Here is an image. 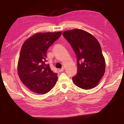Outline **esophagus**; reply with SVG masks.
<instances>
[{"label": "esophagus", "instance_id": "obj_1", "mask_svg": "<svg viewBox=\"0 0 124 124\" xmlns=\"http://www.w3.org/2000/svg\"><path fill=\"white\" fill-rule=\"evenodd\" d=\"M64 70V68H62V69H59V72H62V71H63Z\"/></svg>", "mask_w": 124, "mask_h": 124}]
</instances>
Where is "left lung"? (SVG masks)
<instances>
[{
  "mask_svg": "<svg viewBox=\"0 0 124 124\" xmlns=\"http://www.w3.org/2000/svg\"><path fill=\"white\" fill-rule=\"evenodd\" d=\"M62 35L77 56V73L72 78L74 85L85 90L95 87L106 70L105 59L99 42L90 33L78 29L64 31Z\"/></svg>",
  "mask_w": 124,
  "mask_h": 124,
  "instance_id": "8db88e82",
  "label": "left lung"
}]
</instances>
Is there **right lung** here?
Segmentation results:
<instances>
[{"instance_id":"right-lung-1","label":"right lung","mask_w":124,"mask_h":124,"mask_svg":"<svg viewBox=\"0 0 124 124\" xmlns=\"http://www.w3.org/2000/svg\"><path fill=\"white\" fill-rule=\"evenodd\" d=\"M62 32L34 34L24 42L20 51L17 72L20 80L26 87L38 94L49 92L57 80V73L46 65L47 51Z\"/></svg>"}]
</instances>
